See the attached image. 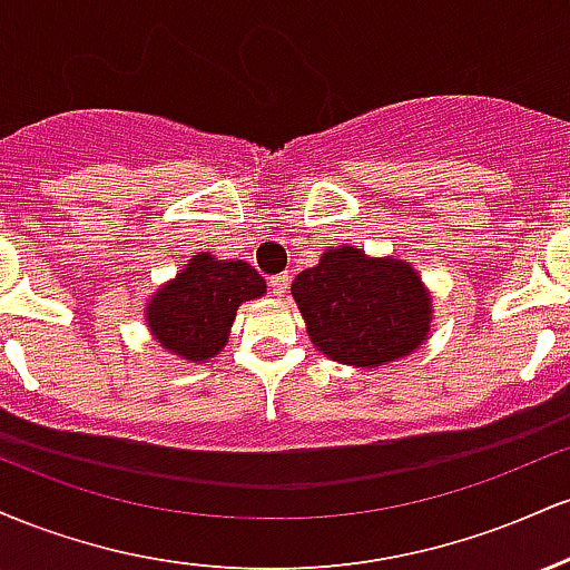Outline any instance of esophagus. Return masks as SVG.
I'll use <instances>...</instances> for the list:
<instances>
[{"label": "esophagus", "instance_id": "obj_1", "mask_svg": "<svg viewBox=\"0 0 570 570\" xmlns=\"http://www.w3.org/2000/svg\"><path fill=\"white\" fill-rule=\"evenodd\" d=\"M289 281H292L289 273H278V276H273V278H271V292H273V297H284V294L289 292Z\"/></svg>", "mask_w": 570, "mask_h": 570}]
</instances>
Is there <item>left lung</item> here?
Returning <instances> with one entry per match:
<instances>
[{
  "label": "left lung",
  "mask_w": 570,
  "mask_h": 570,
  "mask_svg": "<svg viewBox=\"0 0 570 570\" xmlns=\"http://www.w3.org/2000/svg\"><path fill=\"white\" fill-rule=\"evenodd\" d=\"M313 348L348 367L375 370L426 343L434 299L404 259L330 246L292 284Z\"/></svg>",
  "instance_id": "left-lung-1"
}]
</instances>
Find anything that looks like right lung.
<instances>
[{"label": "right lung", "instance_id": "add662e5", "mask_svg": "<svg viewBox=\"0 0 570 570\" xmlns=\"http://www.w3.org/2000/svg\"><path fill=\"white\" fill-rule=\"evenodd\" d=\"M265 292V278L244 259L195 252L171 281L149 294L144 322L163 351L187 364H206L230 340L238 307Z\"/></svg>", "mask_w": 570, "mask_h": 570}]
</instances>
